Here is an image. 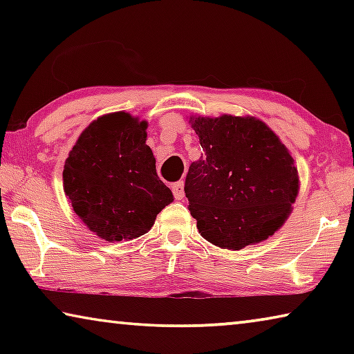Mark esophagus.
<instances>
[{
    "instance_id": "1",
    "label": "esophagus",
    "mask_w": 354,
    "mask_h": 354,
    "mask_svg": "<svg viewBox=\"0 0 354 354\" xmlns=\"http://www.w3.org/2000/svg\"><path fill=\"white\" fill-rule=\"evenodd\" d=\"M173 195H175L176 200H183L184 198V181H178L171 185Z\"/></svg>"
}]
</instances>
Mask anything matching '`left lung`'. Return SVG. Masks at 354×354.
<instances>
[{"instance_id":"1","label":"left lung","mask_w":354,"mask_h":354,"mask_svg":"<svg viewBox=\"0 0 354 354\" xmlns=\"http://www.w3.org/2000/svg\"><path fill=\"white\" fill-rule=\"evenodd\" d=\"M203 154L184 192L200 234L220 248L242 250L274 234L292 211L299 179L279 137L256 117H190Z\"/></svg>"}]
</instances>
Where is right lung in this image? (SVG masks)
<instances>
[{"instance_id":"add662e5","label":"right lung","mask_w":354,"mask_h":354,"mask_svg":"<svg viewBox=\"0 0 354 354\" xmlns=\"http://www.w3.org/2000/svg\"><path fill=\"white\" fill-rule=\"evenodd\" d=\"M145 120L100 117L82 131L64 165V192L88 230L107 242L145 234L173 194L156 173Z\"/></svg>"}]
</instances>
